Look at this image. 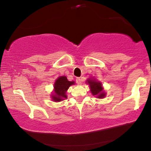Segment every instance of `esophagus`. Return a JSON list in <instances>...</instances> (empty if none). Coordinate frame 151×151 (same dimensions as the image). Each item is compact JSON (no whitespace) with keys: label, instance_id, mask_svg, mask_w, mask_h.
Instances as JSON below:
<instances>
[{"label":"esophagus","instance_id":"esophagus-1","mask_svg":"<svg viewBox=\"0 0 151 151\" xmlns=\"http://www.w3.org/2000/svg\"><path fill=\"white\" fill-rule=\"evenodd\" d=\"M76 82H77V84H79V85L81 84V83H82V79H81V78H77V79H76Z\"/></svg>","mask_w":151,"mask_h":151}]
</instances>
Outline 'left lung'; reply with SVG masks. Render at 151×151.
<instances>
[{"instance_id":"8db88e82","label":"left lung","mask_w":151,"mask_h":151,"mask_svg":"<svg viewBox=\"0 0 151 151\" xmlns=\"http://www.w3.org/2000/svg\"><path fill=\"white\" fill-rule=\"evenodd\" d=\"M86 83L89 84L90 91L93 96H96L99 99H103L106 96V92L104 90L102 84L94 78H89L86 80Z\"/></svg>"}]
</instances>
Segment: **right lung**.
<instances>
[{
	"mask_svg": "<svg viewBox=\"0 0 151 151\" xmlns=\"http://www.w3.org/2000/svg\"><path fill=\"white\" fill-rule=\"evenodd\" d=\"M72 84H74V81H68L65 76H60L58 77L54 84V92L52 93V99L54 101L59 102L67 99L66 92Z\"/></svg>",
	"mask_w": 151,
	"mask_h": 151,
	"instance_id": "right-lung-1",
	"label": "right lung"
}]
</instances>
